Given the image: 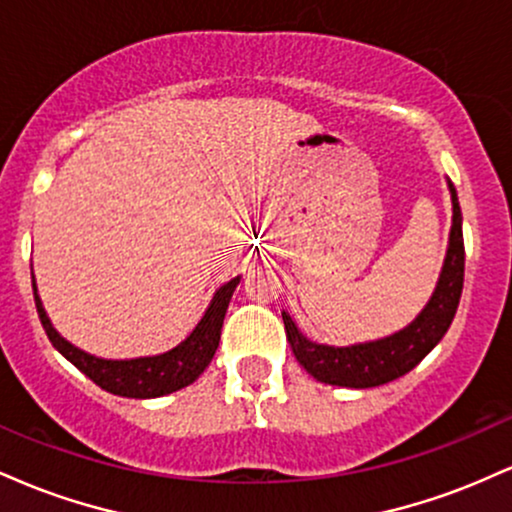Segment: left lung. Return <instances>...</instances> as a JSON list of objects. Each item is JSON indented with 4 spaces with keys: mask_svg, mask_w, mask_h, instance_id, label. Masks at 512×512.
Instances as JSON below:
<instances>
[{
    "mask_svg": "<svg viewBox=\"0 0 512 512\" xmlns=\"http://www.w3.org/2000/svg\"><path fill=\"white\" fill-rule=\"evenodd\" d=\"M452 195V231L448 255H445L443 272H440L436 293L421 315L392 337L378 339V342L356 344V346H325L313 344L305 339L293 320L286 313L284 327L293 354L298 363L313 375L315 380L339 387H378L397 380L399 375L409 373L416 363H421L428 351L436 346L443 334L452 325L457 313L464 284V238H462V211L457 202L455 185L450 182Z\"/></svg>",
    "mask_w": 512,
    "mask_h": 512,
    "instance_id": "1",
    "label": "left lung"
}]
</instances>
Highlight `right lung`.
<instances>
[{
	"mask_svg": "<svg viewBox=\"0 0 512 512\" xmlns=\"http://www.w3.org/2000/svg\"><path fill=\"white\" fill-rule=\"evenodd\" d=\"M240 279H231L216 291L214 301L204 313L202 322L195 327V332L185 339V342L175 346V349L166 351L161 356H146V358H129V361H108V358H96L86 351L76 349L57 334L55 327L50 325L48 315H45L43 303H40L38 293H35V308H38V317L43 322V330L48 334L60 354L72 361L81 373L88 375L98 387L105 392H113L120 397H134V399H149V397H163L170 392L182 390V387L192 385L209 361L214 358L216 349H219L223 317H226V308L231 303L233 291H236Z\"/></svg>",
	"mask_w": 512,
	"mask_h": 512,
	"instance_id": "obj_1",
	"label": "right lung"
}]
</instances>
